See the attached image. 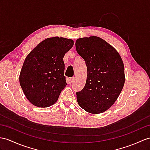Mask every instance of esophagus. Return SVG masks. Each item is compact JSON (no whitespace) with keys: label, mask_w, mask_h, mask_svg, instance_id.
I'll return each instance as SVG.
<instances>
[{"label":"esophagus","mask_w":150,"mask_h":150,"mask_svg":"<svg viewBox=\"0 0 150 150\" xmlns=\"http://www.w3.org/2000/svg\"><path fill=\"white\" fill-rule=\"evenodd\" d=\"M74 80H75V78L74 77H72V78H70V79L69 80V83H72L74 81Z\"/></svg>","instance_id":"34e87169"}]
</instances>
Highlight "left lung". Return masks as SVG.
<instances>
[{
    "mask_svg": "<svg viewBox=\"0 0 150 150\" xmlns=\"http://www.w3.org/2000/svg\"><path fill=\"white\" fill-rule=\"evenodd\" d=\"M76 49L87 67L85 86L76 93L79 105L92 114L107 111L117 100L125 83L121 57L111 45L97 36L78 39Z\"/></svg>",
    "mask_w": 150,
    "mask_h": 150,
    "instance_id": "left-lung-1",
    "label": "left lung"
}]
</instances>
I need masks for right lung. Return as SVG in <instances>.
I'll return each mask as SVG.
<instances>
[{
  "instance_id": "add662e5",
  "label": "right lung",
  "mask_w": 150,
  "mask_h": 150,
  "mask_svg": "<svg viewBox=\"0 0 150 150\" xmlns=\"http://www.w3.org/2000/svg\"><path fill=\"white\" fill-rule=\"evenodd\" d=\"M74 41L52 37L38 44L25 58L20 84L25 97L35 106L47 108L57 101L66 86L64 57Z\"/></svg>"
}]
</instances>
